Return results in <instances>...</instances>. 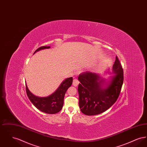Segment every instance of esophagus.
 Masks as SVG:
<instances>
[{
  "label": "esophagus",
  "instance_id": "esophagus-1",
  "mask_svg": "<svg viewBox=\"0 0 147 147\" xmlns=\"http://www.w3.org/2000/svg\"><path fill=\"white\" fill-rule=\"evenodd\" d=\"M79 83V80H78L77 79L75 78V79H73V85L74 86H77L78 85Z\"/></svg>",
  "mask_w": 147,
  "mask_h": 147
}]
</instances>
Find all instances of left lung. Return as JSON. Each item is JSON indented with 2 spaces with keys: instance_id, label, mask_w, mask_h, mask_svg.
Segmentation results:
<instances>
[{
  "instance_id": "obj_1",
  "label": "left lung",
  "mask_w": 147,
  "mask_h": 147,
  "mask_svg": "<svg viewBox=\"0 0 147 147\" xmlns=\"http://www.w3.org/2000/svg\"><path fill=\"white\" fill-rule=\"evenodd\" d=\"M112 68L116 74L105 88L102 86L104 80H100L98 74L86 71L79 76V105L85 115L92 116L105 112L117 100L123 82V70L117 56Z\"/></svg>"
}]
</instances>
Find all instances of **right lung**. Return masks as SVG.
Segmentation results:
<instances>
[{"label": "right lung", "mask_w": 147, "mask_h": 147, "mask_svg": "<svg viewBox=\"0 0 147 147\" xmlns=\"http://www.w3.org/2000/svg\"><path fill=\"white\" fill-rule=\"evenodd\" d=\"M50 46H42L35 51V52L43 49H49ZM73 83V78L65 79L56 91L47 97L40 98L33 95L29 91L26 84V90L28 98L35 107L41 111L49 114H55L59 112L64 103V98L68 89Z\"/></svg>", "instance_id": "1"}]
</instances>
